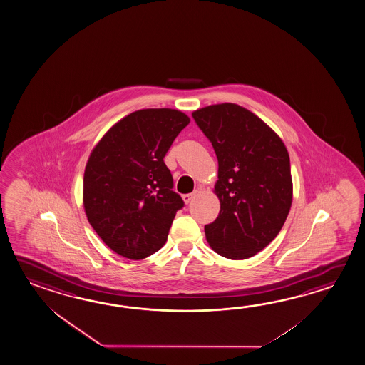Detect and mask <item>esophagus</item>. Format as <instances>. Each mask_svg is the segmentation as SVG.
I'll list each match as a JSON object with an SVG mask.
<instances>
[{
	"instance_id": "1",
	"label": "esophagus",
	"mask_w": 365,
	"mask_h": 365,
	"mask_svg": "<svg viewBox=\"0 0 365 365\" xmlns=\"http://www.w3.org/2000/svg\"><path fill=\"white\" fill-rule=\"evenodd\" d=\"M195 196H196V192H192V194H187L183 195V201L188 204V202H191V200L194 199Z\"/></svg>"
}]
</instances>
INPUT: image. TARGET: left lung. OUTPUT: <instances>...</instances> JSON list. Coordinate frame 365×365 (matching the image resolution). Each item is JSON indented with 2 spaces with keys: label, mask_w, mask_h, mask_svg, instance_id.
<instances>
[{
  "label": "left lung",
  "mask_w": 365,
  "mask_h": 365,
  "mask_svg": "<svg viewBox=\"0 0 365 365\" xmlns=\"http://www.w3.org/2000/svg\"><path fill=\"white\" fill-rule=\"evenodd\" d=\"M218 160L216 220L205 225L215 252L245 260L278 235L292 202L290 157L282 139L240 105H209L192 113Z\"/></svg>",
  "instance_id": "left-lung-1"
}]
</instances>
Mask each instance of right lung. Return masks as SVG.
<instances>
[{
	"label": "right lung",
	"mask_w": 365,
	"mask_h": 365,
	"mask_svg": "<svg viewBox=\"0 0 365 365\" xmlns=\"http://www.w3.org/2000/svg\"><path fill=\"white\" fill-rule=\"evenodd\" d=\"M190 123L169 108L142 109L114 123L92 149L83 178V207L106 246L142 260L164 246L183 200L164 157Z\"/></svg>",
	"instance_id": "1"
}]
</instances>
